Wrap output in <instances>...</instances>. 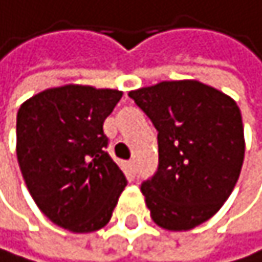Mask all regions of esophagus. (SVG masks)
Returning a JSON list of instances; mask_svg holds the SVG:
<instances>
[{
	"instance_id": "1",
	"label": "esophagus",
	"mask_w": 262,
	"mask_h": 262,
	"mask_svg": "<svg viewBox=\"0 0 262 262\" xmlns=\"http://www.w3.org/2000/svg\"><path fill=\"white\" fill-rule=\"evenodd\" d=\"M125 173H127V177L128 178H135V175H137V168H135V161H128V162H125Z\"/></svg>"
}]
</instances>
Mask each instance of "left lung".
<instances>
[{
  "label": "left lung",
  "mask_w": 262,
  "mask_h": 262,
  "mask_svg": "<svg viewBox=\"0 0 262 262\" xmlns=\"http://www.w3.org/2000/svg\"><path fill=\"white\" fill-rule=\"evenodd\" d=\"M157 130L159 167L141 192L152 221L189 231L228 201L245 156L237 103L199 81H164L128 92Z\"/></svg>",
  "instance_id": "obj_1"
}]
</instances>
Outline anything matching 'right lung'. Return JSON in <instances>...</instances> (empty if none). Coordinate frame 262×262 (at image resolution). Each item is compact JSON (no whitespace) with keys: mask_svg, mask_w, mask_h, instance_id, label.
<instances>
[{"mask_svg":"<svg viewBox=\"0 0 262 262\" xmlns=\"http://www.w3.org/2000/svg\"><path fill=\"white\" fill-rule=\"evenodd\" d=\"M122 92L68 84L28 98L17 113V159L27 188L54 224L101 229L127 180L106 152L103 122Z\"/></svg>","mask_w":262,"mask_h":262,"instance_id":"obj_1","label":"right lung"}]
</instances>
